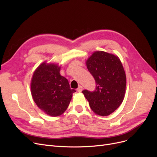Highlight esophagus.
I'll return each instance as SVG.
<instances>
[{
    "label": "esophagus",
    "mask_w": 157,
    "mask_h": 157,
    "mask_svg": "<svg viewBox=\"0 0 157 157\" xmlns=\"http://www.w3.org/2000/svg\"><path fill=\"white\" fill-rule=\"evenodd\" d=\"M77 91L78 92H81L82 91V86H79L78 88L77 89Z\"/></svg>",
    "instance_id": "esophagus-1"
}]
</instances>
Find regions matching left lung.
<instances>
[{
	"mask_svg": "<svg viewBox=\"0 0 157 157\" xmlns=\"http://www.w3.org/2000/svg\"><path fill=\"white\" fill-rule=\"evenodd\" d=\"M86 66L96 87L93 92L84 90L82 92L96 115H111L124 98L126 79L121 61L115 55L97 51L87 59Z\"/></svg>",
	"mask_w": 157,
	"mask_h": 157,
	"instance_id": "8db88e82",
	"label": "left lung"
}]
</instances>
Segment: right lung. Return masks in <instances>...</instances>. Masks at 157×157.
Wrapping results in <instances>:
<instances>
[{
  "label": "right lung",
  "mask_w": 157,
  "mask_h": 157,
  "mask_svg": "<svg viewBox=\"0 0 157 157\" xmlns=\"http://www.w3.org/2000/svg\"><path fill=\"white\" fill-rule=\"evenodd\" d=\"M58 65L45 62L33 73L31 90L33 100L42 111L51 117H58L67 109L76 92L71 89L67 79L60 75Z\"/></svg>",
  "instance_id": "right-lung-1"
}]
</instances>
